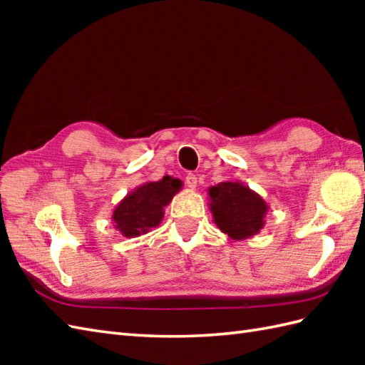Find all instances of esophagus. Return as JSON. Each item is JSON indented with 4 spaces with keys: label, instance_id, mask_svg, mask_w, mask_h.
Instances as JSON below:
<instances>
[{
    "label": "esophagus",
    "instance_id": "34e87169",
    "mask_svg": "<svg viewBox=\"0 0 365 365\" xmlns=\"http://www.w3.org/2000/svg\"><path fill=\"white\" fill-rule=\"evenodd\" d=\"M185 183H187V187L190 190H195L197 187V177L195 174H188L185 177Z\"/></svg>",
    "mask_w": 365,
    "mask_h": 365
}]
</instances>
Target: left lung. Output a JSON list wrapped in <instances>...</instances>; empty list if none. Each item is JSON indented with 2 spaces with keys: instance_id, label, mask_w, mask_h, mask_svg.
<instances>
[{
  "instance_id": "obj_1",
  "label": "left lung",
  "mask_w": 365,
  "mask_h": 365,
  "mask_svg": "<svg viewBox=\"0 0 365 365\" xmlns=\"http://www.w3.org/2000/svg\"><path fill=\"white\" fill-rule=\"evenodd\" d=\"M208 207L222 234L240 240L257 235L265 226L268 204L242 182H221L208 188Z\"/></svg>"
}]
</instances>
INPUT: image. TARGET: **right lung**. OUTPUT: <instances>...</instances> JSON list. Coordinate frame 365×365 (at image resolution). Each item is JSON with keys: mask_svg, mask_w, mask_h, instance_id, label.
Listing matches in <instances>:
<instances>
[{"mask_svg": "<svg viewBox=\"0 0 365 365\" xmlns=\"http://www.w3.org/2000/svg\"><path fill=\"white\" fill-rule=\"evenodd\" d=\"M182 190V182L174 177H163L157 182H145L130 191L115 205L111 215L114 229L127 238L141 237L157 227L165 218V207Z\"/></svg>", "mask_w": 365, "mask_h": 365, "instance_id": "1", "label": "right lung"}]
</instances>
